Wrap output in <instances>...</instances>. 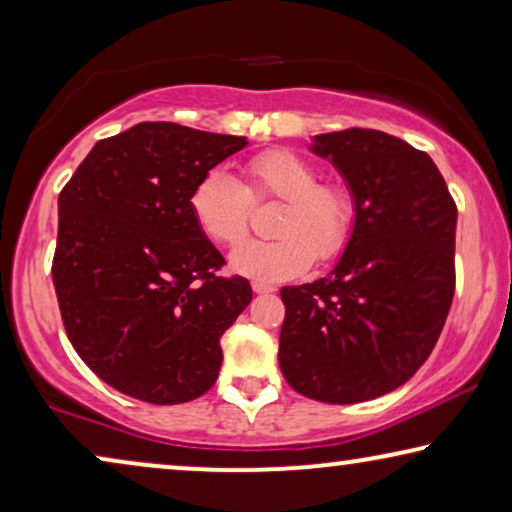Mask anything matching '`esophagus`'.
I'll return each mask as SVG.
<instances>
[{
	"instance_id": "1",
	"label": "esophagus",
	"mask_w": 512,
	"mask_h": 512,
	"mask_svg": "<svg viewBox=\"0 0 512 512\" xmlns=\"http://www.w3.org/2000/svg\"><path fill=\"white\" fill-rule=\"evenodd\" d=\"M251 289H254V293H272V291H275V286L254 282V284H251Z\"/></svg>"
}]
</instances>
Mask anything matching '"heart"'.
<instances>
[{
  "instance_id": "1",
  "label": "heart",
  "mask_w": 512,
  "mask_h": 512,
  "mask_svg": "<svg viewBox=\"0 0 512 512\" xmlns=\"http://www.w3.org/2000/svg\"><path fill=\"white\" fill-rule=\"evenodd\" d=\"M247 186L214 167L191 191V214L216 244L235 247L249 228L251 200H284L272 233L277 240L247 242L230 256L237 275L258 284L293 279L319 261H333L347 247L354 228V198L345 186L321 184L319 170L293 151L275 149L251 158Z\"/></svg>"
}]
</instances>
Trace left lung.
<instances>
[{"label":"left lung","mask_w":512,"mask_h":512,"mask_svg":"<svg viewBox=\"0 0 512 512\" xmlns=\"http://www.w3.org/2000/svg\"><path fill=\"white\" fill-rule=\"evenodd\" d=\"M310 151L340 172L356 214L331 275L282 289L279 368L314 401H373L408 382L443 331L457 205L436 163L387 132H326Z\"/></svg>","instance_id":"left-lung-1"}]
</instances>
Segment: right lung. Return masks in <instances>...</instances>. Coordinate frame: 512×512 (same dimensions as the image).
<instances>
[{
    "label": "right lung",
    "mask_w": 512,
    "mask_h": 512,
    "mask_svg": "<svg viewBox=\"0 0 512 512\" xmlns=\"http://www.w3.org/2000/svg\"><path fill=\"white\" fill-rule=\"evenodd\" d=\"M247 146L177 123H137L100 139L58 198L53 284L67 338L86 366L153 405L212 389L221 335L251 303L244 277L191 214L202 174Z\"/></svg>",
    "instance_id": "right-lung-1"
}]
</instances>
